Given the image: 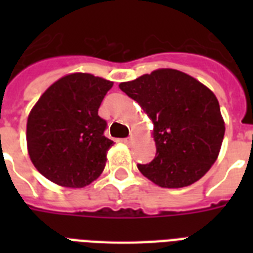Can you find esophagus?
Returning a JSON list of instances; mask_svg holds the SVG:
<instances>
[{
    "label": "esophagus",
    "instance_id": "1",
    "mask_svg": "<svg viewBox=\"0 0 253 253\" xmlns=\"http://www.w3.org/2000/svg\"><path fill=\"white\" fill-rule=\"evenodd\" d=\"M123 142L126 143V144H131V143H132V138H131V136H128V138L123 139Z\"/></svg>",
    "mask_w": 253,
    "mask_h": 253
}]
</instances>
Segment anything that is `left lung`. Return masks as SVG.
I'll return each mask as SVG.
<instances>
[{
  "label": "left lung",
  "instance_id": "obj_1",
  "mask_svg": "<svg viewBox=\"0 0 253 253\" xmlns=\"http://www.w3.org/2000/svg\"><path fill=\"white\" fill-rule=\"evenodd\" d=\"M154 122L156 156L138 164L143 176L162 188H182L200 180L218 158L224 122L209 87L176 69L119 84Z\"/></svg>",
  "mask_w": 253,
  "mask_h": 253
}]
</instances>
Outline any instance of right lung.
Masks as SVG:
<instances>
[{
  "instance_id": "right-lung-1",
  "label": "right lung",
  "mask_w": 253,
  "mask_h": 253,
  "mask_svg": "<svg viewBox=\"0 0 253 253\" xmlns=\"http://www.w3.org/2000/svg\"><path fill=\"white\" fill-rule=\"evenodd\" d=\"M113 83L89 73L61 77L42 94L27 119V148L39 172L55 184L83 188L102 173L113 140L98 115Z\"/></svg>"
}]
</instances>
